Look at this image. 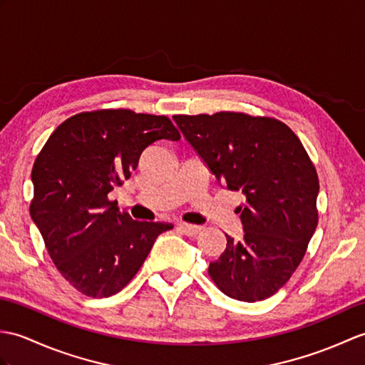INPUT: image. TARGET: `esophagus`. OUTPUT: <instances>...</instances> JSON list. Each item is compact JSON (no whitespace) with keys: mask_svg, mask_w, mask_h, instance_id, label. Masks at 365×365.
Here are the masks:
<instances>
[{"mask_svg":"<svg viewBox=\"0 0 365 365\" xmlns=\"http://www.w3.org/2000/svg\"><path fill=\"white\" fill-rule=\"evenodd\" d=\"M177 228H180V230H182L185 235H188V236L197 235V233L202 230V227L192 225V224H186V222H179V224H177Z\"/></svg>","mask_w":365,"mask_h":365,"instance_id":"esophagus-1","label":"esophagus"}]
</instances>
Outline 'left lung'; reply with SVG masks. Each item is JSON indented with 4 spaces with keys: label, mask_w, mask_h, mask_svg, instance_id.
Segmentation results:
<instances>
[{
    "label": "left lung",
    "mask_w": 365,
    "mask_h": 365,
    "mask_svg": "<svg viewBox=\"0 0 365 365\" xmlns=\"http://www.w3.org/2000/svg\"><path fill=\"white\" fill-rule=\"evenodd\" d=\"M174 121L217 182L245 196L238 207L244 236L225 235L211 279L232 299H269L299 267L319 222V177L308 152L275 118L219 112Z\"/></svg>",
    "instance_id": "left-lung-1"
}]
</instances>
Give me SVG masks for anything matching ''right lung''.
<instances>
[{"instance_id":"1","label":"right lung","mask_w":365,"mask_h":365,"mask_svg":"<svg viewBox=\"0 0 365 365\" xmlns=\"http://www.w3.org/2000/svg\"><path fill=\"white\" fill-rule=\"evenodd\" d=\"M157 140H180L168 116L93 110L58 125L34 162L31 217L58 272L87 297L120 292L174 227L135 221L108 199Z\"/></svg>"}]
</instances>
